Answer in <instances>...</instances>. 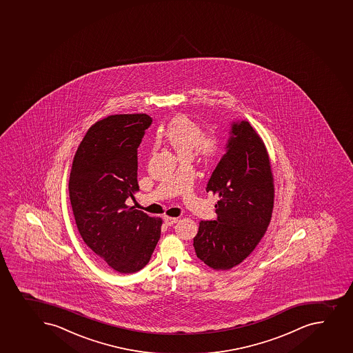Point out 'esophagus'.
<instances>
[{"label": "esophagus", "mask_w": 353, "mask_h": 353, "mask_svg": "<svg viewBox=\"0 0 353 353\" xmlns=\"http://www.w3.org/2000/svg\"><path fill=\"white\" fill-rule=\"evenodd\" d=\"M163 221L164 223L167 224L168 227H170V225H174V223H177L179 219H176V217L164 216Z\"/></svg>", "instance_id": "34e87169"}]
</instances>
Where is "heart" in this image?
Instances as JSON below:
<instances>
[{"instance_id": "1", "label": "heart", "mask_w": 353, "mask_h": 353, "mask_svg": "<svg viewBox=\"0 0 353 353\" xmlns=\"http://www.w3.org/2000/svg\"><path fill=\"white\" fill-rule=\"evenodd\" d=\"M161 137L182 159H190L192 153L203 160L216 155L220 141L213 134H203V130L188 116L179 115L171 119Z\"/></svg>"}]
</instances>
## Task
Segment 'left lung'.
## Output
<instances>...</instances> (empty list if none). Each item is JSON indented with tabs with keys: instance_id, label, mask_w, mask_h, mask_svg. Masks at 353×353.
<instances>
[{
	"instance_id": "1",
	"label": "left lung",
	"mask_w": 353,
	"mask_h": 353,
	"mask_svg": "<svg viewBox=\"0 0 353 353\" xmlns=\"http://www.w3.org/2000/svg\"><path fill=\"white\" fill-rule=\"evenodd\" d=\"M225 154L207 184L217 194L215 221H201L193 238L198 258L227 270L248 258L263 237L274 207V179L265 143L248 121L231 124Z\"/></svg>"
}]
</instances>
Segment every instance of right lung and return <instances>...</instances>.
Masks as SVG:
<instances>
[{"label": "right lung", "instance_id": "right-lung-1", "mask_svg": "<svg viewBox=\"0 0 353 353\" xmlns=\"http://www.w3.org/2000/svg\"><path fill=\"white\" fill-rule=\"evenodd\" d=\"M152 119L112 115L88 129L74 154L69 196L78 230L95 254L121 274L139 272L161 236L160 217L126 205L138 185V147Z\"/></svg>", "mask_w": 353, "mask_h": 353}]
</instances>
